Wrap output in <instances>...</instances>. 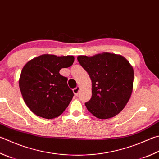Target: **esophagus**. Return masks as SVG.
<instances>
[{
  "label": "esophagus",
  "instance_id": "1",
  "mask_svg": "<svg viewBox=\"0 0 159 159\" xmlns=\"http://www.w3.org/2000/svg\"><path fill=\"white\" fill-rule=\"evenodd\" d=\"M79 90H80V87L79 86H77L76 88H75L73 89V92L75 95H76V96H78V94H79Z\"/></svg>",
  "mask_w": 159,
  "mask_h": 159
}]
</instances>
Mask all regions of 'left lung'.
<instances>
[{
  "label": "left lung",
  "instance_id": "1",
  "mask_svg": "<svg viewBox=\"0 0 159 159\" xmlns=\"http://www.w3.org/2000/svg\"><path fill=\"white\" fill-rule=\"evenodd\" d=\"M78 61L90 77L92 97L85 104L99 119H108L119 114L131 97L134 69L125 57L103 53L88 57L79 56Z\"/></svg>",
  "mask_w": 159,
  "mask_h": 159
}]
</instances>
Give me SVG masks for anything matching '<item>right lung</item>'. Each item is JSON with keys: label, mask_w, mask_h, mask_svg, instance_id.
I'll use <instances>...</instances> for the list:
<instances>
[{"label": "right lung", "mask_w": 159, "mask_h": 159, "mask_svg": "<svg viewBox=\"0 0 159 159\" xmlns=\"http://www.w3.org/2000/svg\"><path fill=\"white\" fill-rule=\"evenodd\" d=\"M73 56L44 54L30 60L23 67L19 84L25 104L39 117L53 119L61 115L74 96L62 68L72 65Z\"/></svg>", "instance_id": "right-lung-1"}]
</instances>
